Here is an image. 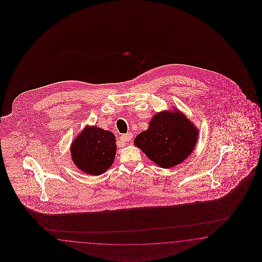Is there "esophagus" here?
I'll return each instance as SVG.
<instances>
[{"instance_id": "esophagus-1", "label": "esophagus", "mask_w": 262, "mask_h": 262, "mask_svg": "<svg viewBox=\"0 0 262 262\" xmlns=\"http://www.w3.org/2000/svg\"><path fill=\"white\" fill-rule=\"evenodd\" d=\"M133 138V134L130 133H127V135H123L120 136V140L125 144H127V142H129V140H132Z\"/></svg>"}]
</instances>
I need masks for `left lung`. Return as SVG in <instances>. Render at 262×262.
<instances>
[{
    "mask_svg": "<svg viewBox=\"0 0 262 262\" xmlns=\"http://www.w3.org/2000/svg\"><path fill=\"white\" fill-rule=\"evenodd\" d=\"M198 136V127L174 107L156 113L148 128L137 135L134 143L154 163L168 169L190 156Z\"/></svg>",
    "mask_w": 262,
    "mask_h": 262,
    "instance_id": "1",
    "label": "left lung"
}]
</instances>
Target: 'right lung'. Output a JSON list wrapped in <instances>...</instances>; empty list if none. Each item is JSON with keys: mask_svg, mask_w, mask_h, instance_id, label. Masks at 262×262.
I'll return each mask as SVG.
<instances>
[{"mask_svg": "<svg viewBox=\"0 0 262 262\" xmlns=\"http://www.w3.org/2000/svg\"><path fill=\"white\" fill-rule=\"evenodd\" d=\"M116 150V138L111 132L96 126H85L71 143L70 154L72 161L79 171L99 176L113 164Z\"/></svg>", "mask_w": 262, "mask_h": 262, "instance_id": "obj_1", "label": "right lung"}]
</instances>
